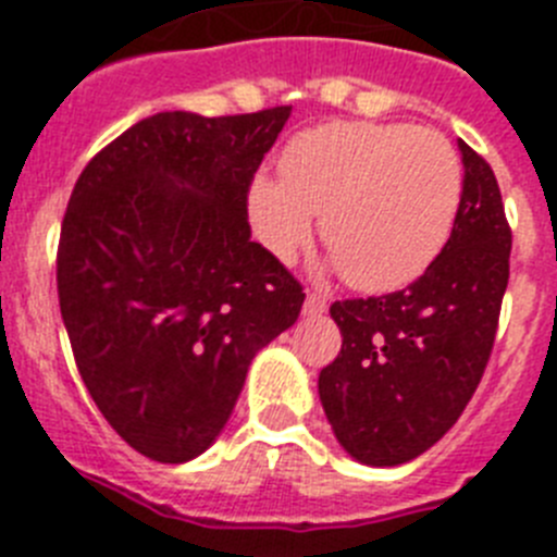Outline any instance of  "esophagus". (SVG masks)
I'll return each instance as SVG.
<instances>
[{"label":"esophagus","mask_w":557,"mask_h":557,"mask_svg":"<svg viewBox=\"0 0 557 557\" xmlns=\"http://www.w3.org/2000/svg\"><path fill=\"white\" fill-rule=\"evenodd\" d=\"M326 298H323L321 293H309L307 301H304V314H309V318H314V314H323L326 312Z\"/></svg>","instance_id":"esophagus-1"}]
</instances>
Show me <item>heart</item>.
<instances>
[{
    "label": "heart",
    "instance_id": "obj_1",
    "mask_svg": "<svg viewBox=\"0 0 557 557\" xmlns=\"http://www.w3.org/2000/svg\"><path fill=\"white\" fill-rule=\"evenodd\" d=\"M282 181L250 184V218L270 253L287 259L321 214L323 243L366 293L416 282L449 243L462 195L455 147L432 127L329 122L298 133Z\"/></svg>",
    "mask_w": 557,
    "mask_h": 557
}]
</instances>
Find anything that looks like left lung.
I'll return each mask as SVG.
<instances>
[{
	"instance_id": "1",
	"label": "left lung",
	"mask_w": 557,
	"mask_h": 557,
	"mask_svg": "<svg viewBox=\"0 0 557 557\" xmlns=\"http://www.w3.org/2000/svg\"><path fill=\"white\" fill-rule=\"evenodd\" d=\"M462 195L449 243L410 287L334 301L337 359L318 376L337 444L366 466H401L455 426L494 348L510 275L499 184L457 139Z\"/></svg>"
}]
</instances>
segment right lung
<instances>
[{
    "instance_id": "obj_1",
    "label": "right lung",
    "mask_w": 557,
    "mask_h": 557,
    "mask_svg": "<svg viewBox=\"0 0 557 557\" xmlns=\"http://www.w3.org/2000/svg\"><path fill=\"white\" fill-rule=\"evenodd\" d=\"M293 108L161 111L81 172L58 245L77 371L116 435L159 462L203 455L304 289L250 243L248 186Z\"/></svg>"
}]
</instances>
